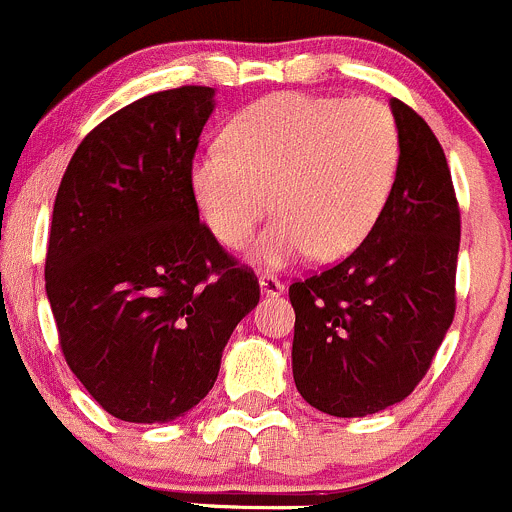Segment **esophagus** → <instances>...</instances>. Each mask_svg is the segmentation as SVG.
<instances>
[{
    "mask_svg": "<svg viewBox=\"0 0 512 512\" xmlns=\"http://www.w3.org/2000/svg\"><path fill=\"white\" fill-rule=\"evenodd\" d=\"M258 283H261V291L266 293V296H278V293L286 291L281 278H276L273 273H263V276L258 278Z\"/></svg>",
    "mask_w": 512,
    "mask_h": 512,
    "instance_id": "1",
    "label": "esophagus"
}]
</instances>
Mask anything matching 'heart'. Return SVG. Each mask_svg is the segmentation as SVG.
Masks as SVG:
<instances>
[{
  "label": "heart",
  "instance_id": "obj_1",
  "mask_svg": "<svg viewBox=\"0 0 512 512\" xmlns=\"http://www.w3.org/2000/svg\"><path fill=\"white\" fill-rule=\"evenodd\" d=\"M221 146L191 161L196 204L234 251L251 244L273 211L278 221L256 246L266 266L356 251L386 209L401 154L383 104L308 94L254 101L226 126Z\"/></svg>",
  "mask_w": 512,
  "mask_h": 512
}]
</instances>
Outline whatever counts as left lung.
Returning <instances> with one entry per match:
<instances>
[{"label": "left lung", "instance_id": "obj_1", "mask_svg": "<svg viewBox=\"0 0 512 512\" xmlns=\"http://www.w3.org/2000/svg\"><path fill=\"white\" fill-rule=\"evenodd\" d=\"M391 109L401 156L376 229L288 288L293 381L303 401L338 418L411 396L455 316L460 206L448 161L423 116L398 99Z\"/></svg>", "mask_w": 512, "mask_h": 512}]
</instances>
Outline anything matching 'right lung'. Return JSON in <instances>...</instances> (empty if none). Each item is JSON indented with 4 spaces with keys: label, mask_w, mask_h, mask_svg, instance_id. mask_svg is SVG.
<instances>
[{
    "label": "right lung",
    "mask_w": 512,
    "mask_h": 512,
    "mask_svg": "<svg viewBox=\"0 0 512 512\" xmlns=\"http://www.w3.org/2000/svg\"><path fill=\"white\" fill-rule=\"evenodd\" d=\"M211 111V86L136 99L84 136L54 199L44 278L59 346L126 423L191 411L261 296L199 221L191 161Z\"/></svg>",
    "instance_id": "1"
}]
</instances>
